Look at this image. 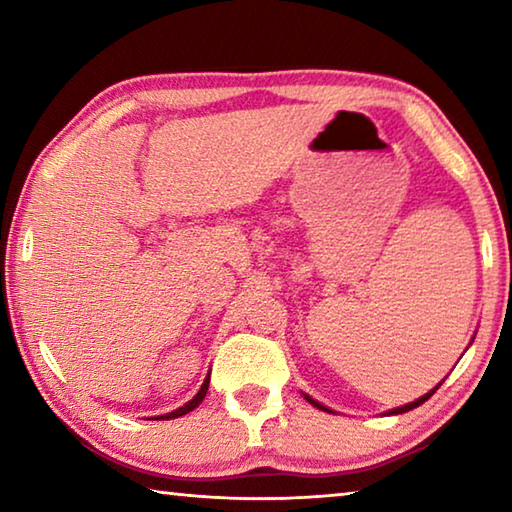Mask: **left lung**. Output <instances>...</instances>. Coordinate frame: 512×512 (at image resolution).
I'll return each instance as SVG.
<instances>
[{"instance_id": "obj_1", "label": "left lung", "mask_w": 512, "mask_h": 512, "mask_svg": "<svg viewBox=\"0 0 512 512\" xmlns=\"http://www.w3.org/2000/svg\"><path fill=\"white\" fill-rule=\"evenodd\" d=\"M440 386V384H438ZM436 386V388H438ZM436 388H433V391H429L427 395H422V397H418V400H415V402H411V404H404V406H397V409H393V411H388V413H391V415H397V413H406V411H411V409H415V406H420L422 402H427L429 400V397L433 395V393H436ZM305 400L309 402V404H314L316 406V409H320V411H327V413H332V409H327V406H323V404H320V402H316L314 400V397H309L307 393H305Z\"/></svg>"}]
</instances>
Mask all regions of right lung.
<instances>
[{"label": "right lung", "mask_w": 512, "mask_h": 512, "mask_svg": "<svg viewBox=\"0 0 512 512\" xmlns=\"http://www.w3.org/2000/svg\"><path fill=\"white\" fill-rule=\"evenodd\" d=\"M207 386H210V377H207L205 381H203V386H201V391H198L192 400H189L185 406H180V409H176V411H171V413H164V415H160V418H155V420H171V418H180V415H185V413H189V411H194L198 404H201L203 400H205V393H207Z\"/></svg>", "instance_id": "right-lung-1"}]
</instances>
